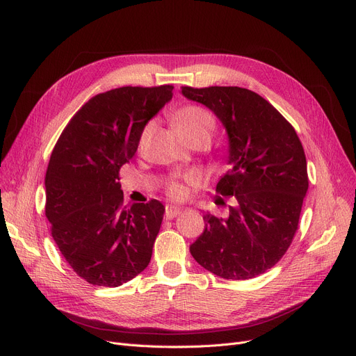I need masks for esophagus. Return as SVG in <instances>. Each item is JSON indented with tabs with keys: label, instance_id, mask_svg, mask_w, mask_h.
Returning a JSON list of instances; mask_svg holds the SVG:
<instances>
[{
	"label": "esophagus",
	"instance_id": "1",
	"mask_svg": "<svg viewBox=\"0 0 356 356\" xmlns=\"http://www.w3.org/2000/svg\"><path fill=\"white\" fill-rule=\"evenodd\" d=\"M180 213H181V211H180L179 208H175V207H167V208H165V213H164V216H165V219H173V218L179 216Z\"/></svg>",
	"mask_w": 356,
	"mask_h": 356
}]
</instances>
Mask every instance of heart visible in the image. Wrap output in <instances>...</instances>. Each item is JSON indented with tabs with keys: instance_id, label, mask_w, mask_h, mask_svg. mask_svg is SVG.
<instances>
[{
	"instance_id": "b5f03b06",
	"label": "heart",
	"mask_w": 356,
	"mask_h": 356,
	"mask_svg": "<svg viewBox=\"0 0 356 356\" xmlns=\"http://www.w3.org/2000/svg\"><path fill=\"white\" fill-rule=\"evenodd\" d=\"M173 124L181 137L189 136V134L212 136L215 129L213 117L208 111H204L203 108H199L195 105L180 108L173 117ZM148 133H149V125L144 127V129L141 131V136L138 140L140 147L145 143ZM188 183L195 184V179H188ZM168 195H170V197L173 199H181L186 195V186L180 181H172L168 184Z\"/></svg>"
}]
</instances>
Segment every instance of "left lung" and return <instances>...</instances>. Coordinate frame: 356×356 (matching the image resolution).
Wrapping results in <instances>:
<instances>
[{"label": "left lung", "mask_w": 356, "mask_h": 356, "mask_svg": "<svg viewBox=\"0 0 356 356\" xmlns=\"http://www.w3.org/2000/svg\"><path fill=\"white\" fill-rule=\"evenodd\" d=\"M227 128L231 168L216 193L234 196L227 219L203 215L191 254L208 271L248 280L283 258L298 228L309 188L305 149L293 125L258 93L238 86H181Z\"/></svg>", "instance_id": "1"}]
</instances>
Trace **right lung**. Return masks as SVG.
Masks as SVG:
<instances>
[{"label":"right lung","mask_w":356,"mask_h":356,"mask_svg":"<svg viewBox=\"0 0 356 356\" xmlns=\"http://www.w3.org/2000/svg\"><path fill=\"white\" fill-rule=\"evenodd\" d=\"M172 85L98 93L72 117L47 165L46 218L67 264L93 286L118 287L149 263L164 215L153 199L127 209L120 168L145 124L173 97Z\"/></svg>","instance_id":"right-lung-1"}]
</instances>
